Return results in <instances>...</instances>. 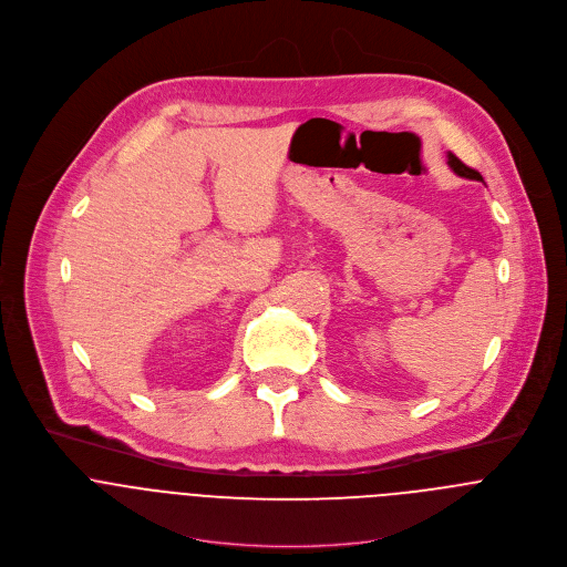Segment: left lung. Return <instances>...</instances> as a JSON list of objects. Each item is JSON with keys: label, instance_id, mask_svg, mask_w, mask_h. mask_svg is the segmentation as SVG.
<instances>
[{"label": "left lung", "instance_id": "obj_1", "mask_svg": "<svg viewBox=\"0 0 567 567\" xmlns=\"http://www.w3.org/2000/svg\"><path fill=\"white\" fill-rule=\"evenodd\" d=\"M447 164H450V168L458 175V177H465V179H476V182H483V177L474 171V168H470V166H465L458 157H454L452 153L447 155Z\"/></svg>", "mask_w": 567, "mask_h": 567}]
</instances>
